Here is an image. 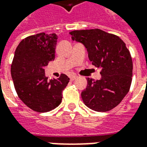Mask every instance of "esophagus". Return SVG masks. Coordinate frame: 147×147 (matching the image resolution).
Wrapping results in <instances>:
<instances>
[{"instance_id":"obj_1","label":"esophagus","mask_w":147,"mask_h":147,"mask_svg":"<svg viewBox=\"0 0 147 147\" xmlns=\"http://www.w3.org/2000/svg\"><path fill=\"white\" fill-rule=\"evenodd\" d=\"M76 78H77V76H76V75H72V76H70V80H71V81H73V80H76Z\"/></svg>"}]
</instances>
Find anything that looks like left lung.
<instances>
[{
  "label": "left lung",
  "mask_w": 147,
  "mask_h": 147,
  "mask_svg": "<svg viewBox=\"0 0 147 147\" xmlns=\"http://www.w3.org/2000/svg\"><path fill=\"white\" fill-rule=\"evenodd\" d=\"M72 40L87 49L93 65L101 67L100 80L87 78V86L81 93L84 104L97 112H107L120 104L130 90L132 59L126 44L119 37L100 29L73 30Z\"/></svg>",
  "instance_id": "left-lung-1"
}]
</instances>
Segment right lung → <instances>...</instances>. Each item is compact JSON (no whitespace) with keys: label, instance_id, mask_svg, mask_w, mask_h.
Segmentation results:
<instances>
[{"label":"right lung","instance_id":"obj_1","mask_svg":"<svg viewBox=\"0 0 147 147\" xmlns=\"http://www.w3.org/2000/svg\"><path fill=\"white\" fill-rule=\"evenodd\" d=\"M57 35L39 33L23 39L15 51L11 78L19 98L30 109L46 113L61 104L69 82L65 74L48 80L43 67L55 59Z\"/></svg>","mask_w":147,"mask_h":147}]
</instances>
